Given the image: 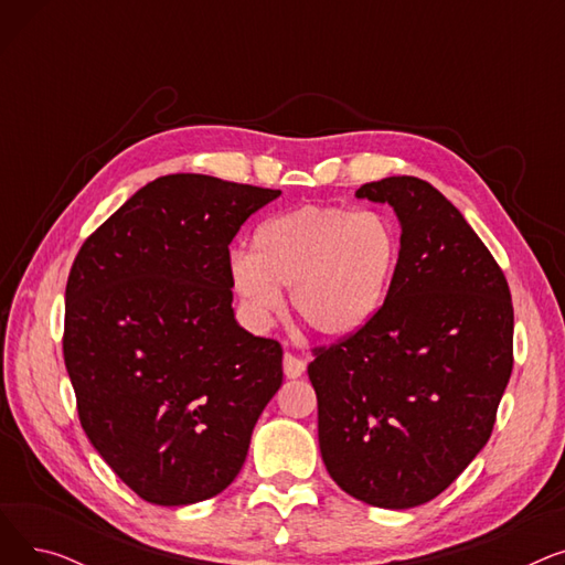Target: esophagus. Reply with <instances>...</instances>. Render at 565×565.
<instances>
[{
  "label": "esophagus",
  "instance_id": "obj_1",
  "mask_svg": "<svg viewBox=\"0 0 565 565\" xmlns=\"http://www.w3.org/2000/svg\"><path fill=\"white\" fill-rule=\"evenodd\" d=\"M307 371V362L305 360H300V358H295L292 352H286L284 354V375L286 377H300L302 373Z\"/></svg>",
  "mask_w": 565,
  "mask_h": 565
}]
</instances>
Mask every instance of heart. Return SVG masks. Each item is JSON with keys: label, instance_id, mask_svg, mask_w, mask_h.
I'll return each instance as SVG.
<instances>
[{"label": "heart", "instance_id": "heart-1", "mask_svg": "<svg viewBox=\"0 0 565 565\" xmlns=\"http://www.w3.org/2000/svg\"><path fill=\"white\" fill-rule=\"evenodd\" d=\"M254 254L233 252L228 277L249 316L265 322L284 305L328 339L358 334L387 300L401 237L375 211L300 205L265 220L252 241Z\"/></svg>", "mask_w": 565, "mask_h": 565}]
</instances>
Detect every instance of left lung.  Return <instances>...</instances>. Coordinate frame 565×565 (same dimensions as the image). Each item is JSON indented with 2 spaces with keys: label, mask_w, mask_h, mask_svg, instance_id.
Instances as JSON below:
<instances>
[{
  "label": "left lung",
  "mask_w": 565,
  "mask_h": 565,
  "mask_svg": "<svg viewBox=\"0 0 565 565\" xmlns=\"http://www.w3.org/2000/svg\"><path fill=\"white\" fill-rule=\"evenodd\" d=\"M354 196L394 207L401 256L366 328L313 350L318 444L341 490L401 511L447 490L490 439L513 305L481 237L430 183L390 175Z\"/></svg>",
  "instance_id": "1"
}]
</instances>
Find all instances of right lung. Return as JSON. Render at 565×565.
I'll return each instance as SVG.
<instances>
[{"instance_id":"1","label":"right lung","mask_w":565,"mask_h":565,"mask_svg":"<svg viewBox=\"0 0 565 565\" xmlns=\"http://www.w3.org/2000/svg\"><path fill=\"white\" fill-rule=\"evenodd\" d=\"M279 190L171 173L86 237L66 284L64 360L79 424L158 507L220 494L284 380L275 339L233 313L228 245Z\"/></svg>"}]
</instances>
